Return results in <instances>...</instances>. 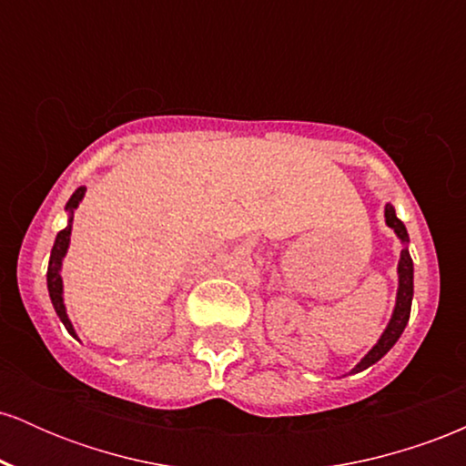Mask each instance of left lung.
<instances>
[{
    "label": "left lung",
    "mask_w": 466,
    "mask_h": 466,
    "mask_svg": "<svg viewBox=\"0 0 466 466\" xmlns=\"http://www.w3.org/2000/svg\"><path fill=\"white\" fill-rule=\"evenodd\" d=\"M386 223L388 228L394 229V234L400 238V243L405 245L403 249H400V258H399V289H397V304H394V311H392V318H390V322L386 326V330H383V335L379 337L377 344L372 346L370 350H368V355L363 357V360L357 363L355 368H352V374L355 372H361L366 370V368H370L372 363H377L381 360L386 352L392 349L394 344L399 341L400 333L405 330V326L410 322V311H411V296H414V263H411V256H410V249H408V243H410V237H408V229H405L403 221L397 217V212H394L392 203H386Z\"/></svg>",
    "instance_id": "obj_1"
}]
</instances>
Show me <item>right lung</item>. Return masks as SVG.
Here are the masks:
<instances>
[{"instance_id":"obj_1","label":"right lung","mask_w":466,"mask_h":466,"mask_svg":"<svg viewBox=\"0 0 466 466\" xmlns=\"http://www.w3.org/2000/svg\"><path fill=\"white\" fill-rule=\"evenodd\" d=\"M85 186H80V188L74 192L72 197H69L66 210H67V226L61 229V232L56 234V240H55V248H52V254H50V265H47V291H50V300L55 304V311L58 318H61V322L66 329L69 330V335L76 337V330H74L72 322H69L67 318V311H66V304H63V278H61V267H63V258H66L67 254V248H69V234H72V221H74V210L78 208V203L83 201L85 197Z\"/></svg>"}]
</instances>
